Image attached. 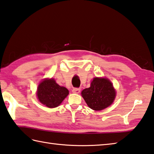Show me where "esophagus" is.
<instances>
[{
	"label": "esophagus",
	"instance_id": "34e87169",
	"mask_svg": "<svg viewBox=\"0 0 154 154\" xmlns=\"http://www.w3.org/2000/svg\"><path fill=\"white\" fill-rule=\"evenodd\" d=\"M72 92H73L74 93L78 94L80 92V89L78 88H74L73 89H72Z\"/></svg>",
	"mask_w": 154,
	"mask_h": 154
}]
</instances>
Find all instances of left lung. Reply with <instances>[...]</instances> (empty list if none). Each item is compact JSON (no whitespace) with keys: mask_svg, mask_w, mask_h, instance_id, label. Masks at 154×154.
I'll use <instances>...</instances> for the list:
<instances>
[{"mask_svg":"<svg viewBox=\"0 0 154 154\" xmlns=\"http://www.w3.org/2000/svg\"><path fill=\"white\" fill-rule=\"evenodd\" d=\"M81 94L90 108L94 111H100L112 103L116 92L108 79L95 78L91 86L84 89Z\"/></svg>","mask_w":154,"mask_h":154,"instance_id":"obj_1","label":"left lung"}]
</instances>
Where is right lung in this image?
Masks as SVG:
<instances>
[{
    "instance_id": "right-lung-1",
    "label": "right lung",
    "mask_w": 154,
    "mask_h": 154,
    "mask_svg": "<svg viewBox=\"0 0 154 154\" xmlns=\"http://www.w3.org/2000/svg\"><path fill=\"white\" fill-rule=\"evenodd\" d=\"M68 94V90L57 85L54 79L42 81L37 88V92L40 103L49 108L59 106Z\"/></svg>"
}]
</instances>
